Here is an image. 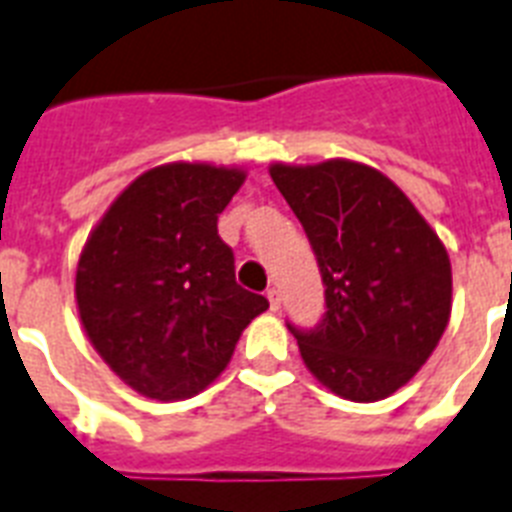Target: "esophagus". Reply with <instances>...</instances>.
Wrapping results in <instances>:
<instances>
[{"mask_svg": "<svg viewBox=\"0 0 512 512\" xmlns=\"http://www.w3.org/2000/svg\"><path fill=\"white\" fill-rule=\"evenodd\" d=\"M265 297H268L270 310H278V307H281V292H278L276 286H270L268 292H265Z\"/></svg>", "mask_w": 512, "mask_h": 512, "instance_id": "34e87169", "label": "esophagus"}]
</instances>
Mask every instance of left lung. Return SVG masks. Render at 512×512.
Returning a JSON list of instances; mask_svg holds the SVG:
<instances>
[{
    "label": "left lung",
    "mask_w": 512,
    "mask_h": 512,
    "mask_svg": "<svg viewBox=\"0 0 512 512\" xmlns=\"http://www.w3.org/2000/svg\"><path fill=\"white\" fill-rule=\"evenodd\" d=\"M305 228L326 286L315 328H294L318 381L352 402H376L421 371L452 310L450 255L384 173L363 162L270 165Z\"/></svg>",
    "instance_id": "left-lung-1"
}]
</instances>
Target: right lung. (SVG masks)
I'll list each match as a JSON object with an SVG mask.
<instances>
[{"mask_svg":"<svg viewBox=\"0 0 512 512\" xmlns=\"http://www.w3.org/2000/svg\"><path fill=\"white\" fill-rule=\"evenodd\" d=\"M247 173L168 162L141 173L110 205L76 270L89 342L131 389L186 400L223 373L268 299L236 284L234 252L218 236Z\"/></svg>","mask_w":512,"mask_h":512,"instance_id":"obj_1","label":"right lung"}]
</instances>
